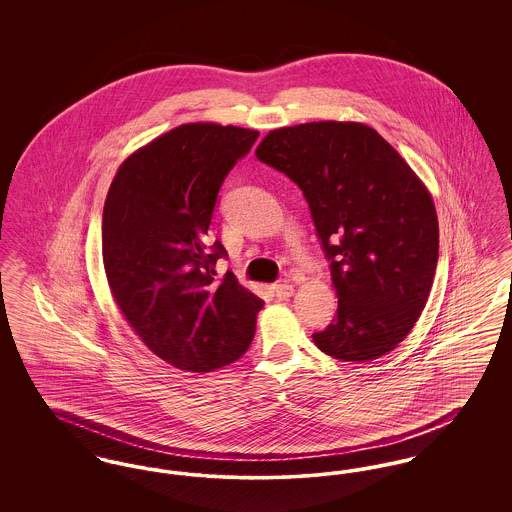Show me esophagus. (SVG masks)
Returning a JSON list of instances; mask_svg holds the SVG:
<instances>
[{
	"instance_id": "1",
	"label": "esophagus",
	"mask_w": 512,
	"mask_h": 512,
	"mask_svg": "<svg viewBox=\"0 0 512 512\" xmlns=\"http://www.w3.org/2000/svg\"><path fill=\"white\" fill-rule=\"evenodd\" d=\"M272 292L278 299H288V297H292L293 286L292 284H276V286H272Z\"/></svg>"
}]
</instances>
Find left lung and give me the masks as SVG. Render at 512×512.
Returning a JSON list of instances; mask_svg holds the SVG:
<instances>
[{"mask_svg": "<svg viewBox=\"0 0 512 512\" xmlns=\"http://www.w3.org/2000/svg\"><path fill=\"white\" fill-rule=\"evenodd\" d=\"M257 159L305 195L332 284L336 318L313 334L334 359L366 363L407 338L438 267L432 195L370 126L320 121L265 136Z\"/></svg>", "mask_w": 512, "mask_h": 512, "instance_id": "obj_1", "label": "left lung"}]
</instances>
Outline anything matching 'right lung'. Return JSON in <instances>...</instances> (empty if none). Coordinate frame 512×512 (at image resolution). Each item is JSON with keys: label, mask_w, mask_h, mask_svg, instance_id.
<instances>
[{"label": "right lung", "mask_w": 512, "mask_h": 512, "mask_svg": "<svg viewBox=\"0 0 512 512\" xmlns=\"http://www.w3.org/2000/svg\"><path fill=\"white\" fill-rule=\"evenodd\" d=\"M257 136L213 122L176 126L122 163L105 199L101 251L111 293L147 347L180 370L230 365L255 336L265 301L234 274L215 282L228 253L207 232L226 174Z\"/></svg>", "instance_id": "obj_1"}]
</instances>
